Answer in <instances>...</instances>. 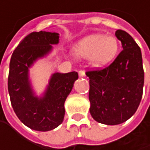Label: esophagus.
I'll return each mask as SVG.
<instances>
[{"mask_svg": "<svg viewBox=\"0 0 150 150\" xmlns=\"http://www.w3.org/2000/svg\"><path fill=\"white\" fill-rule=\"evenodd\" d=\"M79 76H80V77H85V76H86V74H85L84 71L81 70V71H79Z\"/></svg>", "mask_w": 150, "mask_h": 150, "instance_id": "esophagus-1", "label": "esophagus"}]
</instances>
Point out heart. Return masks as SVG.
<instances>
[{"instance_id":"heart-1","label":"heart","mask_w":150,"mask_h":150,"mask_svg":"<svg viewBox=\"0 0 150 150\" xmlns=\"http://www.w3.org/2000/svg\"><path fill=\"white\" fill-rule=\"evenodd\" d=\"M118 47V41L114 36L92 35L75 43L73 47V54L76 58H88L92 67L99 68L115 58Z\"/></svg>"}]
</instances>
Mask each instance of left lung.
I'll use <instances>...</instances> for the list:
<instances>
[{"label":"left lung","instance_id":"obj_1","mask_svg":"<svg viewBox=\"0 0 150 150\" xmlns=\"http://www.w3.org/2000/svg\"><path fill=\"white\" fill-rule=\"evenodd\" d=\"M115 36L123 50L108 67L86 73L89 78L90 114L106 125L121 124L135 114L144 84L140 47L123 30H116Z\"/></svg>","mask_w":150,"mask_h":150}]
</instances>
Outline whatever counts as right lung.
<instances>
[{"label":"right lung","instance_id":"obj_1","mask_svg":"<svg viewBox=\"0 0 150 150\" xmlns=\"http://www.w3.org/2000/svg\"><path fill=\"white\" fill-rule=\"evenodd\" d=\"M58 43V33L33 32L20 42L11 56L8 81L11 104L20 121L34 130L49 131L63 122L64 103L78 79L75 71L54 73L42 96L35 95L29 69L51 53L52 45Z\"/></svg>","mask_w":150,"mask_h":150}]
</instances>
